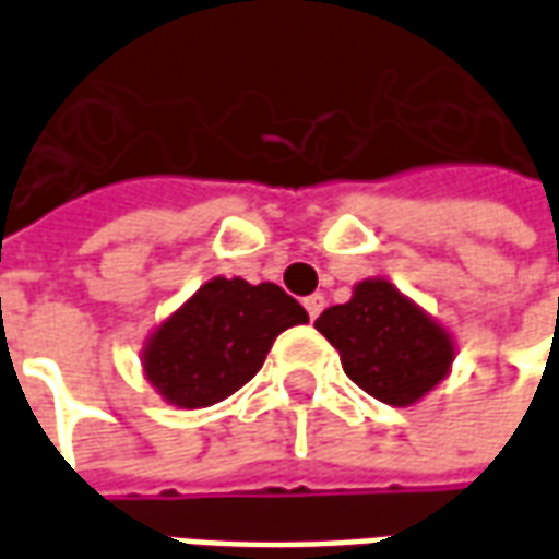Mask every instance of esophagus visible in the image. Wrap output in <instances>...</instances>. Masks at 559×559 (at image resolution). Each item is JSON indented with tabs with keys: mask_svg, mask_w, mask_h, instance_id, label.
I'll use <instances>...</instances> for the list:
<instances>
[{
	"mask_svg": "<svg viewBox=\"0 0 559 559\" xmlns=\"http://www.w3.org/2000/svg\"><path fill=\"white\" fill-rule=\"evenodd\" d=\"M323 308H326V299H323L320 293H314V296H308V299H305V311H308V317H311V320H317Z\"/></svg>",
	"mask_w": 559,
	"mask_h": 559,
	"instance_id": "1",
	"label": "esophagus"
}]
</instances>
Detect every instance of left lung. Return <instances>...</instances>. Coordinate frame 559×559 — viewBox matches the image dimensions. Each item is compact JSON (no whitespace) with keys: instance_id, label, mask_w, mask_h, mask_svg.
<instances>
[{"instance_id":"obj_1","label":"left lung","mask_w":559,"mask_h":559,"mask_svg":"<svg viewBox=\"0 0 559 559\" xmlns=\"http://www.w3.org/2000/svg\"><path fill=\"white\" fill-rule=\"evenodd\" d=\"M338 350L344 374L371 399L413 407L443 383L455 362V338L389 278H365L350 302L314 320Z\"/></svg>"}]
</instances>
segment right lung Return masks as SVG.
I'll use <instances>...</instances> for the list:
<instances>
[{"instance_id":"right-lung-1","label":"right lung","mask_w":559,"mask_h":559,"mask_svg":"<svg viewBox=\"0 0 559 559\" xmlns=\"http://www.w3.org/2000/svg\"><path fill=\"white\" fill-rule=\"evenodd\" d=\"M308 323V311L278 284L209 278L152 329L140 365L160 401L200 411L251 380L284 329Z\"/></svg>"}]
</instances>
